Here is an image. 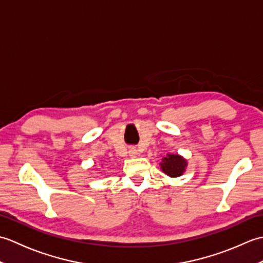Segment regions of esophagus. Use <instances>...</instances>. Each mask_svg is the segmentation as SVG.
Wrapping results in <instances>:
<instances>
[{"mask_svg":"<svg viewBox=\"0 0 263 263\" xmlns=\"http://www.w3.org/2000/svg\"><path fill=\"white\" fill-rule=\"evenodd\" d=\"M128 155H130L131 157H137V155H138V150H137L135 147H132V148L128 149Z\"/></svg>","mask_w":263,"mask_h":263,"instance_id":"esophagus-1","label":"esophagus"}]
</instances>
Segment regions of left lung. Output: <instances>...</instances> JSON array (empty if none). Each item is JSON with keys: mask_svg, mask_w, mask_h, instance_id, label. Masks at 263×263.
Returning a JSON list of instances; mask_svg holds the SVG:
<instances>
[{"mask_svg": "<svg viewBox=\"0 0 263 263\" xmlns=\"http://www.w3.org/2000/svg\"><path fill=\"white\" fill-rule=\"evenodd\" d=\"M160 165L165 174L171 177H176L182 175L185 171L186 161L178 155H168L163 159V163Z\"/></svg>", "mask_w": 263, "mask_h": 263, "instance_id": "left-lung-1", "label": "left lung"}]
</instances>
